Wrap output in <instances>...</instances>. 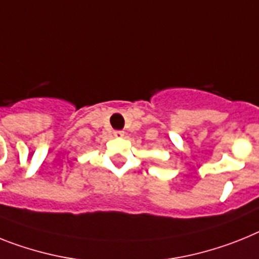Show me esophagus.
Here are the masks:
<instances>
[{
    "label": "esophagus",
    "instance_id": "obj_1",
    "mask_svg": "<svg viewBox=\"0 0 259 259\" xmlns=\"http://www.w3.org/2000/svg\"><path fill=\"white\" fill-rule=\"evenodd\" d=\"M114 136L115 138H123V136H124V131H120V130L114 131Z\"/></svg>",
    "mask_w": 259,
    "mask_h": 259
}]
</instances>
